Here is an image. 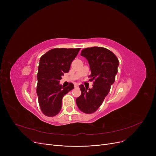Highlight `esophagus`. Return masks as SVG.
Returning <instances> with one entry per match:
<instances>
[{"mask_svg":"<svg viewBox=\"0 0 156 156\" xmlns=\"http://www.w3.org/2000/svg\"><path fill=\"white\" fill-rule=\"evenodd\" d=\"M78 86H79V85H78V84H75V88H77V87H78Z\"/></svg>","mask_w":156,"mask_h":156,"instance_id":"1","label":"esophagus"}]
</instances>
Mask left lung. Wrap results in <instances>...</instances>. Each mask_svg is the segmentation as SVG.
<instances>
[{"label": "left lung", "instance_id": "8db88e82", "mask_svg": "<svg viewBox=\"0 0 156 156\" xmlns=\"http://www.w3.org/2000/svg\"><path fill=\"white\" fill-rule=\"evenodd\" d=\"M81 55L87 59L91 71L89 76L94 82L92 88L80 85L81 94L76 102L80 111L91 114L99 108L110 91L118 73L119 61L111 51L101 47L84 48Z\"/></svg>", "mask_w": 156, "mask_h": 156}]
</instances>
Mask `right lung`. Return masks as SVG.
<instances>
[{"mask_svg": "<svg viewBox=\"0 0 156 156\" xmlns=\"http://www.w3.org/2000/svg\"><path fill=\"white\" fill-rule=\"evenodd\" d=\"M80 50V48H53L40 57L37 94L44 115H57L61 109L62 97L74 88L72 83L65 87L59 83V80L64 73L69 72L71 64Z\"/></svg>", "mask_w": 156, "mask_h": 156, "instance_id": "1", "label": "right lung"}]
</instances>
